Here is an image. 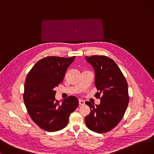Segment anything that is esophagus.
Instances as JSON below:
<instances>
[{
    "label": "esophagus",
    "instance_id": "34e87169",
    "mask_svg": "<svg viewBox=\"0 0 154 154\" xmlns=\"http://www.w3.org/2000/svg\"><path fill=\"white\" fill-rule=\"evenodd\" d=\"M79 104L80 106H83L85 105V101L82 100H79Z\"/></svg>",
    "mask_w": 154,
    "mask_h": 154
}]
</instances>
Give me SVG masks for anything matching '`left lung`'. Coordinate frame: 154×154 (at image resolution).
<instances>
[{
	"instance_id": "obj_1",
	"label": "left lung",
	"mask_w": 154,
	"mask_h": 154,
	"mask_svg": "<svg viewBox=\"0 0 154 154\" xmlns=\"http://www.w3.org/2000/svg\"><path fill=\"white\" fill-rule=\"evenodd\" d=\"M94 67L95 95L100 99L99 105L86 102L91 112L85 118V123L90 130L98 133L110 131L123 118L129 102L128 83L123 74L114 61L105 56L85 57Z\"/></svg>"
}]
</instances>
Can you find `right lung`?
Returning <instances> with one entry per match:
<instances>
[{
    "mask_svg": "<svg viewBox=\"0 0 154 154\" xmlns=\"http://www.w3.org/2000/svg\"><path fill=\"white\" fill-rule=\"evenodd\" d=\"M75 56H48L38 60L31 69L24 83L23 100L30 118L40 128L54 132L65 128L70 114L79 102L69 96L59 104L54 88L63 82L65 72Z\"/></svg>",
    "mask_w": 154,
    "mask_h": 154,
    "instance_id": "right-lung-1",
    "label": "right lung"
}]
</instances>
